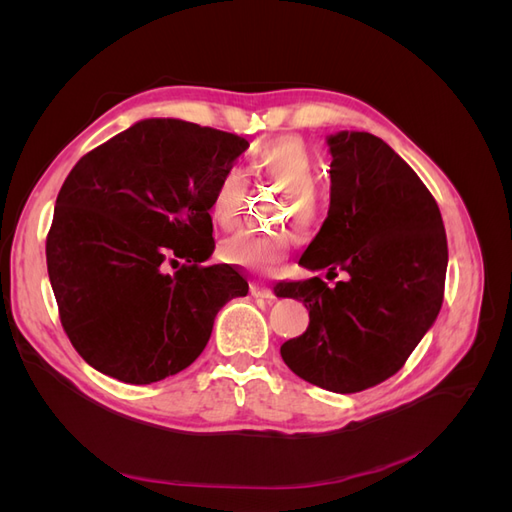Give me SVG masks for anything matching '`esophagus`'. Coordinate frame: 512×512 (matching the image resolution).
I'll list each match as a JSON object with an SVG mask.
<instances>
[{
  "mask_svg": "<svg viewBox=\"0 0 512 512\" xmlns=\"http://www.w3.org/2000/svg\"><path fill=\"white\" fill-rule=\"evenodd\" d=\"M252 294H254L256 299H267V301H273V299H275L273 290H271L269 286H265V284H260V282H254V284H252Z\"/></svg>",
  "mask_w": 512,
  "mask_h": 512,
  "instance_id": "obj_1",
  "label": "esophagus"
}]
</instances>
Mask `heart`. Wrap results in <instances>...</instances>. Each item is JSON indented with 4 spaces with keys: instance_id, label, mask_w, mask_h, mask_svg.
<instances>
[{
    "instance_id": "obj_1",
    "label": "heart",
    "mask_w": 512,
    "mask_h": 512,
    "mask_svg": "<svg viewBox=\"0 0 512 512\" xmlns=\"http://www.w3.org/2000/svg\"><path fill=\"white\" fill-rule=\"evenodd\" d=\"M247 166L252 173L269 177L286 190L288 215H297L307 222L314 213V188L320 177V164L314 151L299 136H280L273 141L256 145ZM243 175L237 168H226L215 183L211 194V220L224 230H230L239 220ZM290 237L286 232L241 230L222 243V256L232 265L254 271H269L288 256Z\"/></svg>"
}]
</instances>
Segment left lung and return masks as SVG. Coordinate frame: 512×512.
Segmentation results:
<instances>
[{"instance_id": "obj_1", "label": "left lung", "mask_w": 512, "mask_h": 512, "mask_svg": "<svg viewBox=\"0 0 512 512\" xmlns=\"http://www.w3.org/2000/svg\"><path fill=\"white\" fill-rule=\"evenodd\" d=\"M327 145L331 205L299 265L348 277L333 288L320 277L275 286L309 312L307 331L280 352L309 384L359 393L399 371L433 327L448 247L436 200L382 138L342 130Z\"/></svg>"}]
</instances>
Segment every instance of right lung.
Masks as SVG:
<instances>
[{
	"instance_id": "1",
	"label": "right lung",
	"mask_w": 512,
	"mask_h": 512,
	"mask_svg": "<svg viewBox=\"0 0 512 512\" xmlns=\"http://www.w3.org/2000/svg\"><path fill=\"white\" fill-rule=\"evenodd\" d=\"M250 147L181 119H141L89 151L61 185L46 267L61 324L83 359L126 384L179 374L247 282L215 250L211 194ZM190 261L175 274L168 264ZM175 269V267H173Z\"/></svg>"
}]
</instances>
